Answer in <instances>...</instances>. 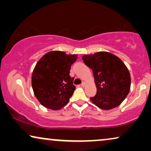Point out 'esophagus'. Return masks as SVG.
<instances>
[{
    "mask_svg": "<svg viewBox=\"0 0 151 151\" xmlns=\"http://www.w3.org/2000/svg\"><path fill=\"white\" fill-rule=\"evenodd\" d=\"M86 85V83L85 82H82V83L81 84V86H82V87H84V86H85Z\"/></svg>",
    "mask_w": 151,
    "mask_h": 151,
    "instance_id": "34e87169",
    "label": "esophagus"
}]
</instances>
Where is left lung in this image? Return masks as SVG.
Segmentation results:
<instances>
[{
    "label": "left lung",
    "instance_id": "8db88e82",
    "mask_svg": "<svg viewBox=\"0 0 151 151\" xmlns=\"http://www.w3.org/2000/svg\"><path fill=\"white\" fill-rule=\"evenodd\" d=\"M84 64L93 72L97 93L91 100L103 110H110L124 100L131 88V76L118 57L106 51L82 56Z\"/></svg>",
    "mask_w": 151,
    "mask_h": 151
}]
</instances>
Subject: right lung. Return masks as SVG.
Listing matches in <instances>:
<instances>
[{"instance_id":"right-lung-1","label":"right lung","mask_w":151,"mask_h":151,"mask_svg":"<svg viewBox=\"0 0 151 151\" xmlns=\"http://www.w3.org/2000/svg\"><path fill=\"white\" fill-rule=\"evenodd\" d=\"M77 58L76 54L52 51L39 60L33 71L32 85L35 96L43 106L57 111L69 102L76 89L69 71Z\"/></svg>"}]
</instances>
